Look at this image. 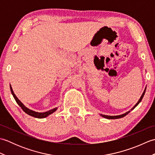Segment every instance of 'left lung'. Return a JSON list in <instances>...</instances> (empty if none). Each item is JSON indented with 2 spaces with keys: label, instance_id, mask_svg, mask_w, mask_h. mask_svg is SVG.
Masks as SVG:
<instances>
[{
  "label": "left lung",
  "instance_id": "left-lung-1",
  "mask_svg": "<svg viewBox=\"0 0 155 155\" xmlns=\"http://www.w3.org/2000/svg\"><path fill=\"white\" fill-rule=\"evenodd\" d=\"M145 91H146V88H145V89H144V92H143V93L142 94V95H141V97H140V99L139 100V101L137 102V103L134 105V106L131 108L130 109V110H133L134 108H135L138 104H139L140 103V101H142V99H143V97H144V93H145ZM130 110H129V111H128V112H127V113H124V114H120V115H117V116H108V115H105V114H101L100 115L101 116H102L103 117H104V118H107V119H117V118H123V117H124V116H126L127 114H128V113H130Z\"/></svg>",
  "mask_w": 155,
  "mask_h": 155
}]
</instances>
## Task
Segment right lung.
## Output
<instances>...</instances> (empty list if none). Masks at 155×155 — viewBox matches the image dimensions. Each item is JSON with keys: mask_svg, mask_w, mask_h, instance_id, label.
Returning <instances> with one entry per match:
<instances>
[{"mask_svg": "<svg viewBox=\"0 0 155 155\" xmlns=\"http://www.w3.org/2000/svg\"><path fill=\"white\" fill-rule=\"evenodd\" d=\"M10 88H11V93L12 94L13 97L15 98V99L16 103H17V104L19 105V106L21 107V108L23 110V111L25 112V113L28 114V115H30V116H32V117H35V118H43L48 117V115H50L52 113H53L54 112H55L57 110L58 108H52V109H51L50 110L44 112V113H38V112H36V111H34L32 110H31L30 108H28L27 107H25L24 104H23L22 102L20 101L17 97H16L15 94L14 93V92H13V91H12V87L11 84H10Z\"/></svg>", "mask_w": 155, "mask_h": 155, "instance_id": "obj_1", "label": "right lung"}]
</instances>
